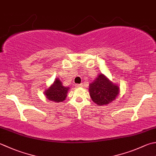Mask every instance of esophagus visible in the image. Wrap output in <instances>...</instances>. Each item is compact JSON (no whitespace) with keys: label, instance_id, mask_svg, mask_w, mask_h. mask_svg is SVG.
<instances>
[{"label":"esophagus","instance_id":"obj_1","mask_svg":"<svg viewBox=\"0 0 156 156\" xmlns=\"http://www.w3.org/2000/svg\"><path fill=\"white\" fill-rule=\"evenodd\" d=\"M76 87H83V84H78V85H76Z\"/></svg>","mask_w":156,"mask_h":156}]
</instances>
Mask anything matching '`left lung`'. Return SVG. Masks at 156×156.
Returning a JSON list of instances; mask_svg holds the SVG:
<instances>
[{
    "mask_svg": "<svg viewBox=\"0 0 156 156\" xmlns=\"http://www.w3.org/2000/svg\"><path fill=\"white\" fill-rule=\"evenodd\" d=\"M88 90L93 101L100 106L108 105L115 100L120 92V88L104 74H99L89 84Z\"/></svg>",
    "mask_w": 156,
    "mask_h": 156,
    "instance_id": "left-lung-1",
    "label": "left lung"
}]
</instances>
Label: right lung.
<instances>
[{
  "instance_id": "1",
  "label": "right lung",
  "mask_w": 156,
  "mask_h": 156,
  "mask_svg": "<svg viewBox=\"0 0 156 156\" xmlns=\"http://www.w3.org/2000/svg\"><path fill=\"white\" fill-rule=\"evenodd\" d=\"M69 87L63 86L59 78H55L53 84L44 91L46 97L52 101L62 102L66 99Z\"/></svg>"
}]
</instances>
